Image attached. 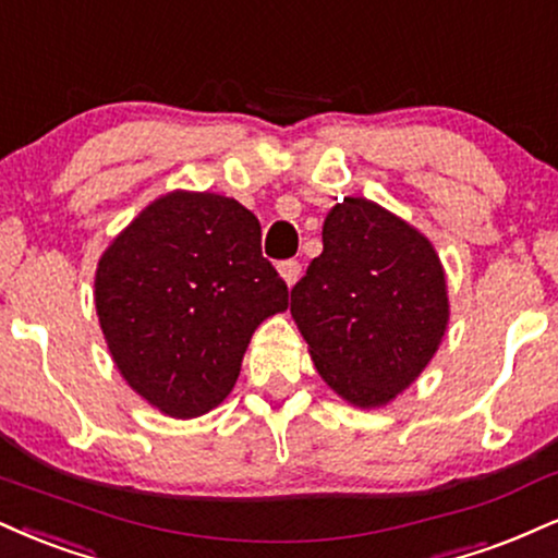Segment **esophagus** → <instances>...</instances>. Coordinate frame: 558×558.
<instances>
[{
	"label": "esophagus",
	"instance_id": "obj_1",
	"mask_svg": "<svg viewBox=\"0 0 558 558\" xmlns=\"http://www.w3.org/2000/svg\"><path fill=\"white\" fill-rule=\"evenodd\" d=\"M278 272H280V278L286 280V286H288V288H293V286H296L299 275H301V265H299L296 259L280 262V265H278Z\"/></svg>",
	"mask_w": 558,
	"mask_h": 558
}]
</instances>
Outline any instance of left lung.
Instances as JSON below:
<instances>
[{
  "label": "left lung",
  "instance_id": "1",
  "mask_svg": "<svg viewBox=\"0 0 558 558\" xmlns=\"http://www.w3.org/2000/svg\"><path fill=\"white\" fill-rule=\"evenodd\" d=\"M319 257L291 291V314L332 392L381 408L439 351L449 322L439 254L418 228L366 197L327 213Z\"/></svg>",
  "mask_w": 558,
  "mask_h": 558
}]
</instances>
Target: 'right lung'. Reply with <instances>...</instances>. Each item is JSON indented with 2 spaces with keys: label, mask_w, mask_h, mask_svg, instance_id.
I'll return each instance as SVG.
<instances>
[{
  "label": "right lung",
  "mask_w": 558,
  "mask_h": 558,
  "mask_svg": "<svg viewBox=\"0 0 558 558\" xmlns=\"http://www.w3.org/2000/svg\"><path fill=\"white\" fill-rule=\"evenodd\" d=\"M286 308L259 220L223 194L153 199L98 259L96 312L113 364L171 418L218 408L254 330Z\"/></svg>",
  "instance_id": "1"
}]
</instances>
